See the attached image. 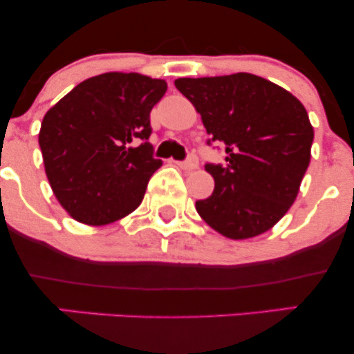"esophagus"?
<instances>
[{"instance_id":"34e87169","label":"esophagus","mask_w":354,"mask_h":354,"mask_svg":"<svg viewBox=\"0 0 354 354\" xmlns=\"http://www.w3.org/2000/svg\"><path fill=\"white\" fill-rule=\"evenodd\" d=\"M178 165H180L181 168H185V169H196L198 168V158L194 156V154H189L188 160L180 161Z\"/></svg>"}]
</instances>
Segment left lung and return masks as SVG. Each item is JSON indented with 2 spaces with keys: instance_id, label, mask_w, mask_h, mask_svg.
Returning a JSON list of instances; mask_svg holds the SVG:
<instances>
[{
  "instance_id": "1",
  "label": "left lung",
  "mask_w": 354,
  "mask_h": 354,
  "mask_svg": "<svg viewBox=\"0 0 354 354\" xmlns=\"http://www.w3.org/2000/svg\"><path fill=\"white\" fill-rule=\"evenodd\" d=\"M201 115L211 141L225 146L226 165L206 163L214 189L196 211L223 236H258L281 219L298 196L315 131L301 101L261 76L236 73L178 78Z\"/></svg>"
}]
</instances>
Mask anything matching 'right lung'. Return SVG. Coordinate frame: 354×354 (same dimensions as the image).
<instances>
[{
  "label": "right lung",
  "mask_w": 354,
  "mask_h": 354,
  "mask_svg": "<svg viewBox=\"0 0 354 354\" xmlns=\"http://www.w3.org/2000/svg\"><path fill=\"white\" fill-rule=\"evenodd\" d=\"M168 84L140 73H104L75 86L43 118L39 148L56 200L76 221L103 226L141 205L161 166L149 113Z\"/></svg>",
  "instance_id": "right-lung-1"
}]
</instances>
